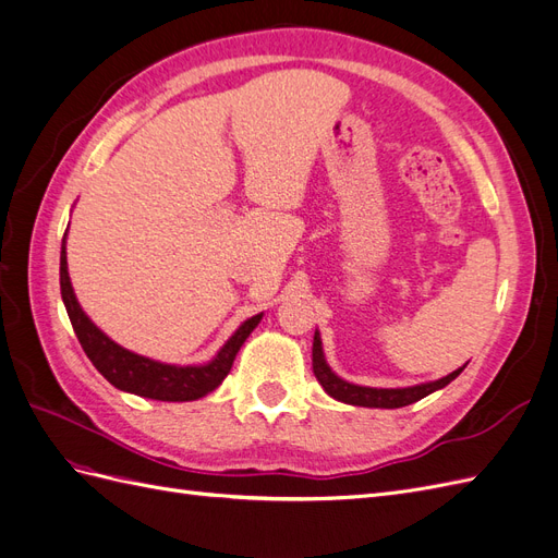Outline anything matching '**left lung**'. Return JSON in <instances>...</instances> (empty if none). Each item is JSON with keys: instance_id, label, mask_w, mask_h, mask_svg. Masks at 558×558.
<instances>
[{"instance_id": "1", "label": "left lung", "mask_w": 558, "mask_h": 558, "mask_svg": "<svg viewBox=\"0 0 558 558\" xmlns=\"http://www.w3.org/2000/svg\"><path fill=\"white\" fill-rule=\"evenodd\" d=\"M312 367L314 375L318 379V384L324 386V391L335 398L342 400L347 404H359V408H384V410H396V408H404V404H412L421 398L430 396L437 388H445L449 381H453L463 373V367L453 369L451 375L437 379V381H428V384H418V386H408V388H369V386H356L349 384L344 379L337 377L332 369L326 363L324 356V347H320V335L318 330L314 332V347H312Z\"/></svg>"}]
</instances>
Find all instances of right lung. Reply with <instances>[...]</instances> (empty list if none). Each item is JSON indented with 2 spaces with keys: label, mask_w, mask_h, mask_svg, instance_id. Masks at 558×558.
<instances>
[{
  "label": "right lung",
  "mask_w": 558,
  "mask_h": 558,
  "mask_svg": "<svg viewBox=\"0 0 558 558\" xmlns=\"http://www.w3.org/2000/svg\"><path fill=\"white\" fill-rule=\"evenodd\" d=\"M60 291H62V302L66 307V314H70L78 342L83 351H86L90 363L99 369V375L116 388H121V391L150 398V400L185 402V400H197L202 396L211 393L214 388L228 377L240 347L246 342L251 330L256 328L263 318V314H256L248 320H244V324L238 328V332H234L223 344V349L216 353V359L211 363L179 367V365H165L158 361H150L140 356V353L123 349L121 344L109 340V337L93 324V320L86 316V312L81 310L78 300L74 295L70 272H66L64 240L60 251Z\"/></svg>",
  "instance_id": "add662e5"
}]
</instances>
